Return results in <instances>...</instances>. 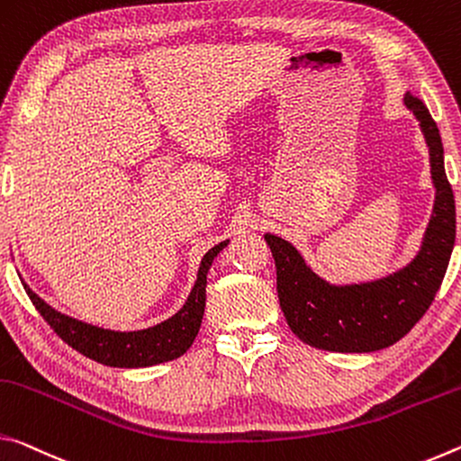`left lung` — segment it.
<instances>
[{
  "label": "left lung",
  "instance_id": "1",
  "mask_svg": "<svg viewBox=\"0 0 461 461\" xmlns=\"http://www.w3.org/2000/svg\"><path fill=\"white\" fill-rule=\"evenodd\" d=\"M429 147L433 214L419 253L404 267L372 282L330 284L314 274L288 240L266 232L276 259L277 298L292 333L316 349L369 353L394 345L429 311L456 243V200L445 176L439 128L419 97L404 94Z\"/></svg>",
  "mask_w": 461,
  "mask_h": 461
}]
</instances>
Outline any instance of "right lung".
I'll list each match as a JSON object with an SVG mask.
<instances>
[{"mask_svg":"<svg viewBox=\"0 0 461 461\" xmlns=\"http://www.w3.org/2000/svg\"><path fill=\"white\" fill-rule=\"evenodd\" d=\"M226 245H229V240H222L203 255L190 296L176 314L169 316L167 321L139 330L104 329L73 319V316L59 312L47 304L39 294L30 290L26 282H22V285H24L36 311L50 324V329L81 356L110 367H150L177 359L192 347L200 330L203 306H206L208 269Z\"/></svg>","mask_w":461,"mask_h":461,"instance_id":"1","label":"right lung"}]
</instances>
